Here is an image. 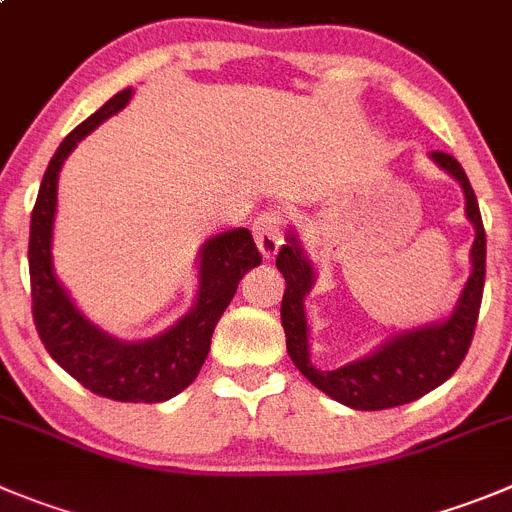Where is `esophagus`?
<instances>
[{"label": "esophagus", "mask_w": 512, "mask_h": 512, "mask_svg": "<svg viewBox=\"0 0 512 512\" xmlns=\"http://www.w3.org/2000/svg\"><path fill=\"white\" fill-rule=\"evenodd\" d=\"M252 234H255V242L265 260L275 257L278 247L283 245V232H280L278 214H260V217L255 219V224H252Z\"/></svg>", "instance_id": "obj_1"}]
</instances>
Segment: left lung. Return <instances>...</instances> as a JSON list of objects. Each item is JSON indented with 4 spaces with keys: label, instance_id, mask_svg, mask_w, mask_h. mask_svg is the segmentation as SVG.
I'll return each instance as SVG.
<instances>
[{
    "label": "left lung",
    "instance_id": "obj_1",
    "mask_svg": "<svg viewBox=\"0 0 512 512\" xmlns=\"http://www.w3.org/2000/svg\"><path fill=\"white\" fill-rule=\"evenodd\" d=\"M429 156L439 169L447 171L462 186L465 214L475 227V242L470 247V278L455 308L444 318L404 328L379 343L366 356L348 361L346 366H338L333 371L315 369L310 361V326L308 313H305V295L315 285V267L305 255L300 234L293 227L285 234V245L280 247L278 260H275L285 278L280 321L285 328L290 358L315 389L341 401L343 407L379 412V409L409 404L450 379L470 348L477 313H480L482 285H485V227H482L475 191L460 161L442 151H434Z\"/></svg>",
    "mask_w": 512,
    "mask_h": 512
}]
</instances>
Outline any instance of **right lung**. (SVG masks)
<instances>
[{
	"mask_svg": "<svg viewBox=\"0 0 512 512\" xmlns=\"http://www.w3.org/2000/svg\"><path fill=\"white\" fill-rule=\"evenodd\" d=\"M133 88L113 95L65 136L42 176L30 222L32 315L47 353L93 394L131 404H159L197 379L212 333L237 293L247 270L262 262L250 229L237 227L209 237L197 255V295L174 326L141 341H123L95 326L75 305L55 275L52 229L57 214V179L73 148L111 116L121 113Z\"/></svg>",
	"mask_w": 512,
	"mask_h": 512,
	"instance_id": "right-lung-1",
	"label": "right lung"
}]
</instances>
